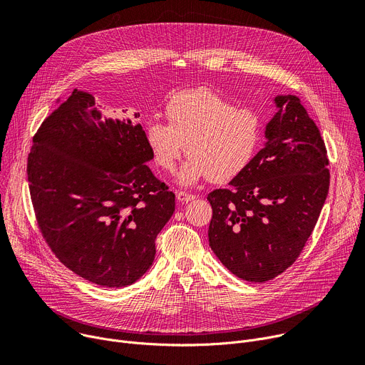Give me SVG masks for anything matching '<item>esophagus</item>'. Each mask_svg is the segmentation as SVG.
Returning a JSON list of instances; mask_svg holds the SVG:
<instances>
[{
    "label": "esophagus",
    "instance_id": "34e87169",
    "mask_svg": "<svg viewBox=\"0 0 365 365\" xmlns=\"http://www.w3.org/2000/svg\"><path fill=\"white\" fill-rule=\"evenodd\" d=\"M176 198L179 202H187V201H192L193 198H195V195H192V193H187L185 190H178Z\"/></svg>",
    "mask_w": 365,
    "mask_h": 365
}]
</instances>
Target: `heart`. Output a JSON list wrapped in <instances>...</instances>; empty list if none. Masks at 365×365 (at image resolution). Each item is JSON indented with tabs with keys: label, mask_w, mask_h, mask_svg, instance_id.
Instances as JSON below:
<instances>
[{
	"label": "heart",
	"mask_w": 365,
	"mask_h": 365,
	"mask_svg": "<svg viewBox=\"0 0 365 365\" xmlns=\"http://www.w3.org/2000/svg\"><path fill=\"white\" fill-rule=\"evenodd\" d=\"M168 123L151 120L145 139L155 164L172 173L187 148L189 160L179 180L192 185L208 178L225 183L244 173L262 139V120L247 107H236L222 95L197 88L175 93L165 106Z\"/></svg>",
	"instance_id": "heart-1"
}]
</instances>
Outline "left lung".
Segmentation results:
<instances>
[{"instance_id":"left-lung-1","label":"left lung","mask_w":365,"mask_h":365,"mask_svg":"<svg viewBox=\"0 0 365 365\" xmlns=\"http://www.w3.org/2000/svg\"><path fill=\"white\" fill-rule=\"evenodd\" d=\"M267 143L244 173L215 189L210 247L247 282L282 274L301 255L324 205L329 157L317 125L295 95L277 96Z\"/></svg>"}]
</instances>
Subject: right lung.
Returning a JSON list of instances; mask_svg holds the SVG:
<instances>
[{
	"label": "right lung",
	"mask_w": 365,
	"mask_h": 365,
	"mask_svg": "<svg viewBox=\"0 0 365 365\" xmlns=\"http://www.w3.org/2000/svg\"><path fill=\"white\" fill-rule=\"evenodd\" d=\"M140 123L107 117L75 89L34 136L28 180L38 227L68 270L106 287L135 283L155 258L175 193L145 164Z\"/></svg>",
	"instance_id": "1"
}]
</instances>
